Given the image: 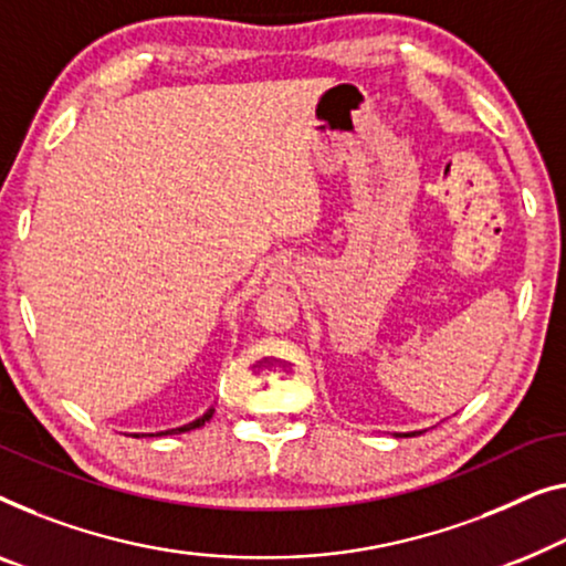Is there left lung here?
Masks as SVG:
<instances>
[{"label":"left lung","instance_id":"1","mask_svg":"<svg viewBox=\"0 0 566 566\" xmlns=\"http://www.w3.org/2000/svg\"><path fill=\"white\" fill-rule=\"evenodd\" d=\"M406 437H408V433H406ZM413 437H416V433H413Z\"/></svg>","mask_w":566,"mask_h":566}]
</instances>
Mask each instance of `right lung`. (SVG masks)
Masks as SVG:
<instances>
[{"label": "right lung", "instance_id": "add662e5", "mask_svg": "<svg viewBox=\"0 0 566 566\" xmlns=\"http://www.w3.org/2000/svg\"><path fill=\"white\" fill-rule=\"evenodd\" d=\"M211 413H214V408H209V411H207V413H203V416H201V419H196V421H191V423H186V426H178V429H168V431H160V433H158V437H163V433H184V431L199 429V426H203V423H207V421L211 419ZM135 437H137V433H135ZM150 437H153V433H150Z\"/></svg>", "mask_w": 566, "mask_h": 566}]
</instances>
